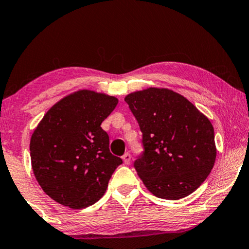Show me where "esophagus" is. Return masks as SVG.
<instances>
[{
  "label": "esophagus",
  "mask_w": 249,
  "mask_h": 249,
  "mask_svg": "<svg viewBox=\"0 0 249 249\" xmlns=\"http://www.w3.org/2000/svg\"><path fill=\"white\" fill-rule=\"evenodd\" d=\"M122 160H124V164H129V163H130V160H131L130 153H125V154L122 156Z\"/></svg>",
  "instance_id": "1"
}]
</instances>
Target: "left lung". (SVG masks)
<instances>
[{
  "label": "left lung",
  "instance_id": "obj_1",
  "mask_svg": "<svg viewBox=\"0 0 249 249\" xmlns=\"http://www.w3.org/2000/svg\"><path fill=\"white\" fill-rule=\"evenodd\" d=\"M142 132L144 153L134 166L149 192L180 199L205 181L216 158L213 125L192 102L168 88L124 97Z\"/></svg>",
  "mask_w": 249,
  "mask_h": 249
}]
</instances>
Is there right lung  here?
<instances>
[{"instance_id": "obj_1", "label": "right lung", "mask_w": 249, "mask_h": 249, "mask_svg": "<svg viewBox=\"0 0 249 249\" xmlns=\"http://www.w3.org/2000/svg\"><path fill=\"white\" fill-rule=\"evenodd\" d=\"M118 98L81 89L53 105L30 138V159L42 189L61 205L85 209L104 195L122 160L110 152L101 124Z\"/></svg>"}]
</instances>
